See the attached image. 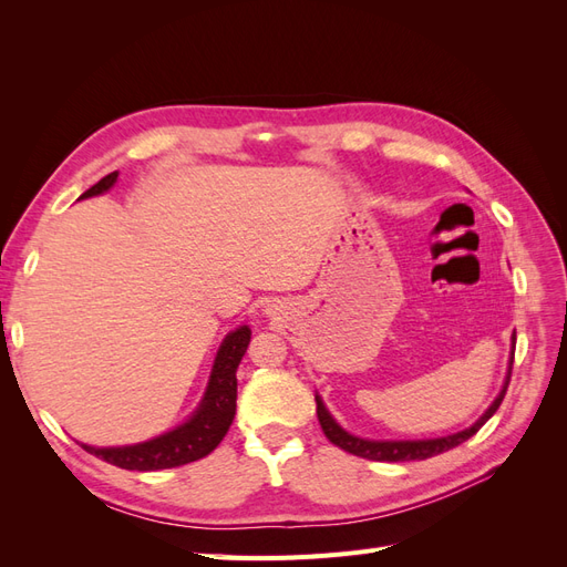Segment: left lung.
<instances>
[{"instance_id": "8db88e82", "label": "left lung", "mask_w": 567, "mask_h": 567, "mask_svg": "<svg viewBox=\"0 0 567 567\" xmlns=\"http://www.w3.org/2000/svg\"><path fill=\"white\" fill-rule=\"evenodd\" d=\"M513 340H516V333H513ZM511 371H513V357H511V367H508V375H506V383L504 390L499 392V398L492 402V406L485 411L483 416H480L471 427L447 437H435V440H404V442H379V440H362V437H354L350 433L342 431V427L331 419L329 411H326L323 402L317 398V416L321 423V431L323 435L329 437L336 447L346 450L354 456H362L369 461H421V458H431L437 456L447 450L458 447L461 442H466L468 437H473L480 427H483L492 416L494 411L499 409V404L504 402V394L508 390V381H511Z\"/></svg>"}]
</instances>
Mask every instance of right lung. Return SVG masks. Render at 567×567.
Returning <instances> with one entry per match:
<instances>
[{"label": "right lung", "mask_w": 567, "mask_h": 567, "mask_svg": "<svg viewBox=\"0 0 567 567\" xmlns=\"http://www.w3.org/2000/svg\"><path fill=\"white\" fill-rule=\"evenodd\" d=\"M117 173L106 175L99 179L92 188H87L80 198H90L96 194H104L115 184ZM250 342V329L241 326V329L231 331L221 348L217 352L215 367L210 373L208 390L198 406L192 421L179 425L177 431L165 433L156 440H148L142 444H132V447H87L82 444L90 454L99 456L101 461H109L117 468L125 471H163V468H177L184 463L198 461L208 456L221 437L227 435L229 425L236 414V369L241 364V357L248 350Z\"/></svg>", "instance_id": "right-lung-1"}]
</instances>
